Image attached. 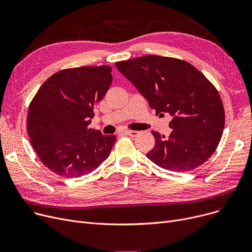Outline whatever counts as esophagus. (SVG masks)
<instances>
[{
  "instance_id": "obj_1",
  "label": "esophagus",
  "mask_w": 252,
  "mask_h": 252,
  "mask_svg": "<svg viewBox=\"0 0 252 252\" xmlns=\"http://www.w3.org/2000/svg\"><path fill=\"white\" fill-rule=\"evenodd\" d=\"M124 134H125V135H126V136H129V137H136V136H138L139 131H137V130H129V129H126V130H125V131H124Z\"/></svg>"
}]
</instances>
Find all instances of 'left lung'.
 <instances>
[{"mask_svg":"<svg viewBox=\"0 0 252 252\" xmlns=\"http://www.w3.org/2000/svg\"><path fill=\"white\" fill-rule=\"evenodd\" d=\"M116 68L144 96L156 114L173 116L166 139L152 130L154 148L146 156L167 170H192L214 154L224 126L219 92L190 63L171 57L146 55L119 61Z\"/></svg>","mask_w":252,"mask_h":252,"instance_id":"left-lung-1","label":"left lung"}]
</instances>
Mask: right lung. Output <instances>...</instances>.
I'll use <instances>...</instances> for the list:
<instances>
[{
  "mask_svg": "<svg viewBox=\"0 0 252 252\" xmlns=\"http://www.w3.org/2000/svg\"><path fill=\"white\" fill-rule=\"evenodd\" d=\"M111 83L110 66H83L54 73L38 89L30 104L28 133L38 158L53 173L79 178L107 159L116 137L89 125Z\"/></svg>",
  "mask_w": 252,
  "mask_h": 252,
  "instance_id": "right-lung-1",
  "label": "right lung"
}]
</instances>
